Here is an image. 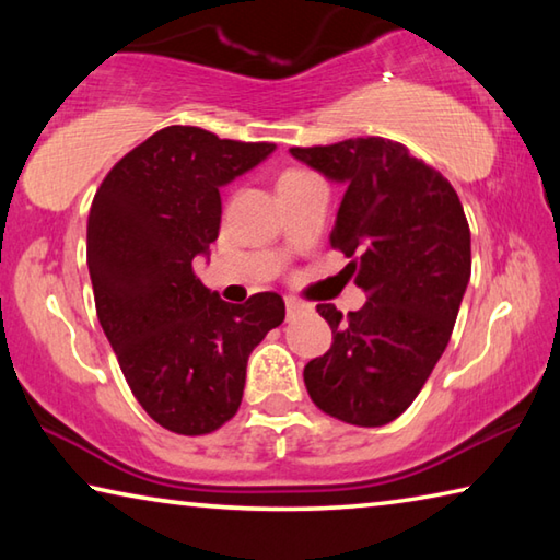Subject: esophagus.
I'll use <instances>...</instances> for the list:
<instances>
[{
    "label": "esophagus",
    "mask_w": 560,
    "mask_h": 560,
    "mask_svg": "<svg viewBox=\"0 0 560 560\" xmlns=\"http://www.w3.org/2000/svg\"><path fill=\"white\" fill-rule=\"evenodd\" d=\"M306 308V303H301L299 299H287V314H289V318H293V316H299L301 311Z\"/></svg>",
    "instance_id": "1"
}]
</instances>
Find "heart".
<instances>
[{
  "mask_svg": "<svg viewBox=\"0 0 560 560\" xmlns=\"http://www.w3.org/2000/svg\"><path fill=\"white\" fill-rule=\"evenodd\" d=\"M296 175H303L301 170H287V173L281 175V179H289V177H296ZM281 179H279V183H281Z\"/></svg>",
  "mask_w": 560,
  "mask_h": 560,
  "instance_id": "heart-1",
  "label": "heart"
}]
</instances>
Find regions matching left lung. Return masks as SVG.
<instances>
[{"label": "left lung", "mask_w": 560, "mask_h": 560, "mask_svg": "<svg viewBox=\"0 0 560 560\" xmlns=\"http://www.w3.org/2000/svg\"><path fill=\"white\" fill-rule=\"evenodd\" d=\"M289 153L346 187L330 244L368 293L334 330L328 353L303 368L320 410L358 428H383L412 405L450 343L471 273V234L454 187L385 138H350Z\"/></svg>", "instance_id": "8db88e82"}]
</instances>
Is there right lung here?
<instances>
[{
  "label": "right lung",
  "mask_w": 560,
  "mask_h": 560,
  "mask_svg": "<svg viewBox=\"0 0 560 560\" xmlns=\"http://www.w3.org/2000/svg\"><path fill=\"white\" fill-rule=\"evenodd\" d=\"M273 143L170 126L103 179L89 214L96 314L136 400L177 434H207L240 410L246 360L287 316L273 291L226 303L197 279L220 234L222 197Z\"/></svg>",
  "instance_id": "add662e5"
}]
</instances>
